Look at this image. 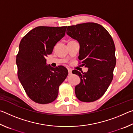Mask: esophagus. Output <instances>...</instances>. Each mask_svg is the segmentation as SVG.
I'll return each mask as SVG.
<instances>
[{
    "mask_svg": "<svg viewBox=\"0 0 133 133\" xmlns=\"http://www.w3.org/2000/svg\"><path fill=\"white\" fill-rule=\"evenodd\" d=\"M71 71H72V70L71 69H68V71H69V75H71Z\"/></svg>",
    "mask_w": 133,
    "mask_h": 133,
    "instance_id": "34e87169",
    "label": "esophagus"
}]
</instances>
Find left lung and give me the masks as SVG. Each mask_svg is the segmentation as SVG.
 <instances>
[{"instance_id": "obj_1", "label": "left lung", "mask_w": 133, "mask_h": 133, "mask_svg": "<svg viewBox=\"0 0 133 133\" xmlns=\"http://www.w3.org/2000/svg\"><path fill=\"white\" fill-rule=\"evenodd\" d=\"M67 30V35L80 44V63L89 68L86 73L72 71L81 80L75 87L76 96L81 102H94L104 95L113 78L116 64L114 41L106 29L96 23L69 26Z\"/></svg>"}]
</instances>
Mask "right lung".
I'll return each mask as SVG.
<instances>
[{
  "instance_id": "add662e5",
  "label": "right lung",
  "mask_w": 133,
  "mask_h": 133,
  "mask_svg": "<svg viewBox=\"0 0 133 133\" xmlns=\"http://www.w3.org/2000/svg\"><path fill=\"white\" fill-rule=\"evenodd\" d=\"M67 26H38L22 38L16 56L17 76L31 100L48 104L58 96V87L68 75L63 66L46 65V57L65 36Z\"/></svg>"
}]
</instances>
